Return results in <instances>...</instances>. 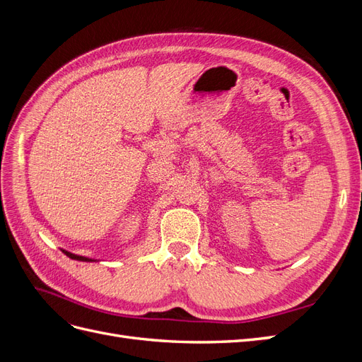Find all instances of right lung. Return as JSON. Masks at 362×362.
<instances>
[{
  "label": "right lung",
  "mask_w": 362,
  "mask_h": 362,
  "mask_svg": "<svg viewBox=\"0 0 362 362\" xmlns=\"http://www.w3.org/2000/svg\"><path fill=\"white\" fill-rule=\"evenodd\" d=\"M63 254H66L69 258H72V259H78V261H93V259H90V258H86V257H81V255H75V254H71V252H68V250H63Z\"/></svg>",
  "instance_id": "1"
}]
</instances>
